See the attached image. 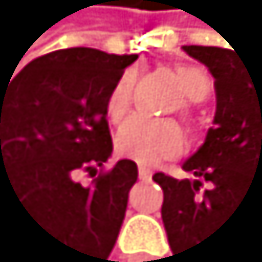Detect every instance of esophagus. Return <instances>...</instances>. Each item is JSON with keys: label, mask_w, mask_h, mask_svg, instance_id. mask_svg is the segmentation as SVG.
<instances>
[{"label": "esophagus", "mask_w": 262, "mask_h": 262, "mask_svg": "<svg viewBox=\"0 0 262 262\" xmlns=\"http://www.w3.org/2000/svg\"><path fill=\"white\" fill-rule=\"evenodd\" d=\"M151 175H153L151 168H146V166H140V168H138V177H140V179H151Z\"/></svg>", "instance_id": "34e87169"}]
</instances>
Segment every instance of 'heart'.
<instances>
[{"label": "heart", "instance_id": "1", "mask_svg": "<svg viewBox=\"0 0 262 262\" xmlns=\"http://www.w3.org/2000/svg\"><path fill=\"white\" fill-rule=\"evenodd\" d=\"M177 76L182 83L188 100L184 102V116L186 120L192 118V109L195 102H201L208 98L212 89L210 76L197 65H179ZM133 85H136V76L133 72H124L118 76V80L111 87L104 100V114L111 124H118L124 120L129 114L131 98H133ZM116 148L124 158H133L138 162L151 164L158 160L173 158L184 148V129L177 120L164 118V120H155V118L136 116L126 120L116 136Z\"/></svg>", "mask_w": 262, "mask_h": 262}]
</instances>
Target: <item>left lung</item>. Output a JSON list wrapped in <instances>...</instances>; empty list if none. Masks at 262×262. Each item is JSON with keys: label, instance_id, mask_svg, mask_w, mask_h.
Segmentation results:
<instances>
[{"label": "left lung", "instance_id": "1", "mask_svg": "<svg viewBox=\"0 0 262 262\" xmlns=\"http://www.w3.org/2000/svg\"><path fill=\"white\" fill-rule=\"evenodd\" d=\"M184 52L214 76V126L184 164L195 179L164 173L153 179L164 190L162 221L173 258L201 262L219 250V236L236 212L262 221V58L210 46H184ZM204 181L211 188L199 198Z\"/></svg>", "mask_w": 262, "mask_h": 262}]
</instances>
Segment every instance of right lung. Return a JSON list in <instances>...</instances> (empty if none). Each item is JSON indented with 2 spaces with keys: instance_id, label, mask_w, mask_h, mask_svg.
Here are the masks:
<instances>
[{
  "instance_id": "obj_1",
  "label": "right lung",
  "mask_w": 262,
  "mask_h": 262,
  "mask_svg": "<svg viewBox=\"0 0 262 262\" xmlns=\"http://www.w3.org/2000/svg\"><path fill=\"white\" fill-rule=\"evenodd\" d=\"M136 58L67 48L0 83V192L48 236L50 262H104L116 245L138 166L102 168L114 148L104 100ZM78 172L94 177L89 189Z\"/></svg>"
}]
</instances>
